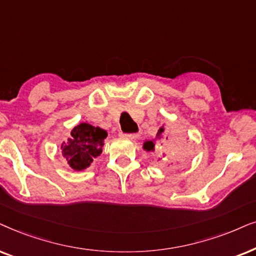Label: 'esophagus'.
Segmentation results:
<instances>
[{
	"mask_svg": "<svg viewBox=\"0 0 256 256\" xmlns=\"http://www.w3.org/2000/svg\"><path fill=\"white\" fill-rule=\"evenodd\" d=\"M119 136L122 138H126V139H137L138 138V134H124V132H120Z\"/></svg>",
	"mask_w": 256,
	"mask_h": 256,
	"instance_id": "obj_1",
	"label": "esophagus"
}]
</instances>
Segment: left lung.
<instances>
[{"mask_svg":"<svg viewBox=\"0 0 256 256\" xmlns=\"http://www.w3.org/2000/svg\"><path fill=\"white\" fill-rule=\"evenodd\" d=\"M164 134H165V128H164V126H162V128L158 130V132H156V138L151 139V140H145L144 142H142V150H145L146 152H154L158 146L159 148L162 146V148L160 150H162V146H165V148H168L170 151H173V152L179 151V142L176 140H170L166 142V145L164 144L162 142H160L159 146L156 144V142L162 140V139L164 138ZM166 139H168V138L166 137ZM168 161L169 162L168 163L167 162ZM158 162H166V165L168 166L173 165V162H171V158H170V154H168V151H164L162 154H160V156L158 158Z\"/></svg>","mask_w":256,"mask_h":256,"instance_id":"1","label":"left lung"}]
</instances>
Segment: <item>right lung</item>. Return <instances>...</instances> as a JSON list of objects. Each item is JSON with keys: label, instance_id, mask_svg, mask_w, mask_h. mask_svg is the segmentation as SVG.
Instances as JSON below:
<instances>
[{"label": "right lung", "instance_id": "obj_1", "mask_svg": "<svg viewBox=\"0 0 256 256\" xmlns=\"http://www.w3.org/2000/svg\"><path fill=\"white\" fill-rule=\"evenodd\" d=\"M108 132L100 126L83 122L71 130V137L60 144L63 158L74 171H83L91 165L94 158L103 152L104 139Z\"/></svg>", "mask_w": 256, "mask_h": 256}]
</instances>
